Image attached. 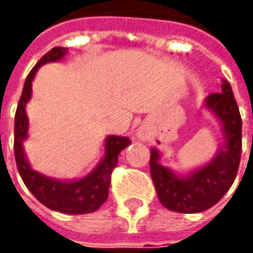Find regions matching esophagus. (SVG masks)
<instances>
[{
	"mask_svg": "<svg viewBox=\"0 0 253 253\" xmlns=\"http://www.w3.org/2000/svg\"><path fill=\"white\" fill-rule=\"evenodd\" d=\"M138 136L141 138V139H146V133L143 131H139V133H138Z\"/></svg>",
	"mask_w": 253,
	"mask_h": 253,
	"instance_id": "esophagus-1",
	"label": "esophagus"
}]
</instances>
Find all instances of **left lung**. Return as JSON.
Listing matches in <instances>:
<instances>
[{
    "mask_svg": "<svg viewBox=\"0 0 253 253\" xmlns=\"http://www.w3.org/2000/svg\"><path fill=\"white\" fill-rule=\"evenodd\" d=\"M204 105L221 122L224 146L206 166L179 176L161 165V153L151 149V176L162 204L176 212H201L215 206L237 177L242 152V120L231 84L222 80L221 92H212Z\"/></svg>",
    "mask_w": 253,
    "mask_h": 253,
    "instance_id": "left-lung-1",
    "label": "left lung"
}]
</instances>
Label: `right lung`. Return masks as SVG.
<instances>
[{
  "instance_id": "add662e5",
  "label": "right lung",
  "mask_w": 253,
  "mask_h": 253,
  "mask_svg": "<svg viewBox=\"0 0 253 253\" xmlns=\"http://www.w3.org/2000/svg\"><path fill=\"white\" fill-rule=\"evenodd\" d=\"M67 52L64 47H53L36 63L25 80L22 95L15 112L14 153L16 168L24 180L25 186L47 209L64 214H88L98 210L108 197L111 184V173L115 169L118 156L131 141L126 136L111 135L105 139V155L98 166L88 176L74 181H62L46 177L31 168L25 156L22 142L28 136V117L25 112L26 102L31 100L32 80L36 70L44 63L60 60Z\"/></svg>"
}]
</instances>
